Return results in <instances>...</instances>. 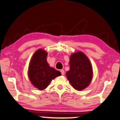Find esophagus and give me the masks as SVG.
I'll use <instances>...</instances> for the list:
<instances>
[{
	"instance_id": "1",
	"label": "esophagus",
	"mask_w": 120,
	"mask_h": 120,
	"mask_svg": "<svg viewBox=\"0 0 120 120\" xmlns=\"http://www.w3.org/2000/svg\"><path fill=\"white\" fill-rule=\"evenodd\" d=\"M60 72H61V74H62V75H64V70H63V69H62V70H60Z\"/></svg>"
}]
</instances>
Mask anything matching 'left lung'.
Listing matches in <instances>:
<instances>
[{"label": "left lung", "instance_id": "left-lung-1", "mask_svg": "<svg viewBox=\"0 0 120 120\" xmlns=\"http://www.w3.org/2000/svg\"><path fill=\"white\" fill-rule=\"evenodd\" d=\"M70 70L66 73L73 88L82 90L89 86L93 77V68L90 60L84 53L78 51L70 57Z\"/></svg>", "mask_w": 120, "mask_h": 120}]
</instances>
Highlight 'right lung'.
<instances>
[{"label": "right lung", "mask_w": 120, "mask_h": 120, "mask_svg": "<svg viewBox=\"0 0 120 120\" xmlns=\"http://www.w3.org/2000/svg\"><path fill=\"white\" fill-rule=\"evenodd\" d=\"M48 53L42 49L37 50L31 58L28 76L33 86L40 90L47 87L52 79L61 75V73L50 67L46 61Z\"/></svg>", "instance_id": "right-lung-1"}]
</instances>
